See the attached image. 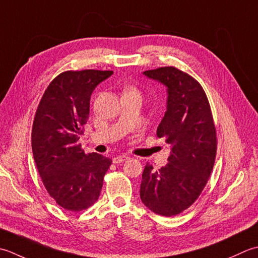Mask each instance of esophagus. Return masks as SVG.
Masks as SVG:
<instances>
[{
    "mask_svg": "<svg viewBox=\"0 0 258 258\" xmlns=\"http://www.w3.org/2000/svg\"><path fill=\"white\" fill-rule=\"evenodd\" d=\"M129 158H130V157H129L128 155H120V156H117V157H115V158H113V164H120V162L128 160Z\"/></svg>",
    "mask_w": 258,
    "mask_h": 258,
    "instance_id": "obj_1",
    "label": "esophagus"
}]
</instances>
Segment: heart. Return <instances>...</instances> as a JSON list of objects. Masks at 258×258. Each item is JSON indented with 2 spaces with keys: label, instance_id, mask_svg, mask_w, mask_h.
I'll return each mask as SVG.
<instances>
[{
  "label": "heart",
  "instance_id": "heart-1",
  "mask_svg": "<svg viewBox=\"0 0 258 258\" xmlns=\"http://www.w3.org/2000/svg\"><path fill=\"white\" fill-rule=\"evenodd\" d=\"M127 90H134V91H136V89H134V88H129V89H127Z\"/></svg>",
  "mask_w": 258,
  "mask_h": 258
}]
</instances>
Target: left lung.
Returning a JSON list of instances; mask_svg holds the SVG:
<instances>
[{
  "mask_svg": "<svg viewBox=\"0 0 258 258\" xmlns=\"http://www.w3.org/2000/svg\"><path fill=\"white\" fill-rule=\"evenodd\" d=\"M144 75L168 88L167 111L157 136L171 146L168 164L154 169L147 162L140 198L152 212L171 217L197 201L213 171L217 134L201 83L175 67L147 70Z\"/></svg>",
  "mask_w": 258,
  "mask_h": 258,
  "instance_id": "1",
  "label": "left lung"
}]
</instances>
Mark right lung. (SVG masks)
Instances as JSON below:
<instances>
[{"label":"right lung","mask_w":258,"mask_h":258,"mask_svg":"<svg viewBox=\"0 0 258 258\" xmlns=\"http://www.w3.org/2000/svg\"><path fill=\"white\" fill-rule=\"evenodd\" d=\"M113 71H64L42 96L32 127V151L42 182L51 198L70 212L98 201L112 160L85 154L79 144L90 111V97Z\"/></svg>","instance_id":"add662e5"}]
</instances>
